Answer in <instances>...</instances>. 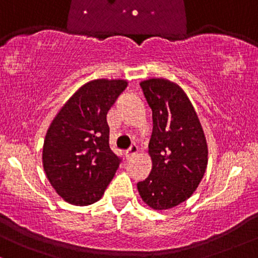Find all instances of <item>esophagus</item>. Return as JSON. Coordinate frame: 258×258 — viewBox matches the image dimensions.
Listing matches in <instances>:
<instances>
[{
	"mask_svg": "<svg viewBox=\"0 0 258 258\" xmlns=\"http://www.w3.org/2000/svg\"><path fill=\"white\" fill-rule=\"evenodd\" d=\"M138 153V147L137 145H131V148L128 149V150L126 151L125 153V156H126V159L127 160H131L133 156H135L136 154Z\"/></svg>",
	"mask_w": 258,
	"mask_h": 258,
	"instance_id": "1",
	"label": "esophagus"
}]
</instances>
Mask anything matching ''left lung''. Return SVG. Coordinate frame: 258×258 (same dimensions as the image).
I'll list each match as a JSON object with an SVG mask.
<instances>
[{
  "label": "left lung",
  "mask_w": 258,
  "mask_h": 258,
  "mask_svg": "<svg viewBox=\"0 0 258 258\" xmlns=\"http://www.w3.org/2000/svg\"><path fill=\"white\" fill-rule=\"evenodd\" d=\"M139 85L153 111L149 143L153 169L137 184L138 192L153 209H170L191 197L206 173V136L194 105L178 84L153 78Z\"/></svg>",
  "instance_id": "obj_1"
}]
</instances>
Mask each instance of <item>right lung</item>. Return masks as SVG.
Instances as JSON below:
<instances>
[{"instance_id": "right-lung-1", "label": "right lung", "mask_w": 258, "mask_h": 258, "mask_svg": "<svg viewBox=\"0 0 258 258\" xmlns=\"http://www.w3.org/2000/svg\"><path fill=\"white\" fill-rule=\"evenodd\" d=\"M126 80L86 83L52 120L43 145V167L55 191L68 203L89 206L103 196L121 159L109 148L107 113Z\"/></svg>"}]
</instances>
